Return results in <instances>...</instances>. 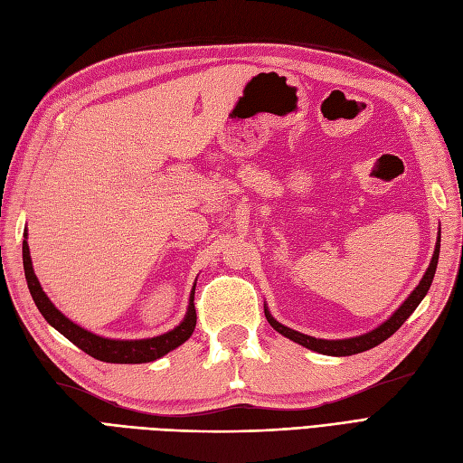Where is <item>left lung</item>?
Instances as JSON below:
<instances>
[{
	"label": "left lung",
	"instance_id": "1",
	"mask_svg": "<svg viewBox=\"0 0 463 463\" xmlns=\"http://www.w3.org/2000/svg\"><path fill=\"white\" fill-rule=\"evenodd\" d=\"M439 253H440V233L437 237V245H434V253H432V259H430V264L427 272L423 274L421 282H419V286L410 293V298L405 299L398 309L392 313L383 325H378L376 328H373L371 332H365L361 335H354V338H344V340H322V338H315V335H307L303 332H298L293 328H288L284 326L282 322H278L270 311L269 307L264 305V315H266V320L270 322V326L279 332L282 335H286V338H289L291 342H296L307 349H311V352H317V354H322V355H334V357H345V355H355V354H361V352H367V349L383 344L384 340H388L392 334H394L405 320L410 318V315L417 309V305L423 301V298L427 296V291L432 284V278H434V272H437V264H439Z\"/></svg>",
	"mask_w": 463,
	"mask_h": 463
}]
</instances>
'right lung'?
<instances>
[{"label": "right lung", "mask_w": 463, "mask_h": 463, "mask_svg": "<svg viewBox=\"0 0 463 463\" xmlns=\"http://www.w3.org/2000/svg\"><path fill=\"white\" fill-rule=\"evenodd\" d=\"M24 241H23V266H24V278L26 284H29L31 296L38 307V311L48 320V325L53 326L60 334H63L69 342H73L79 349L89 354L90 357L106 363H150L170 354L172 349L185 344L197 325V311H194V284L189 296L187 313L184 320L174 330H167L160 335H154V338H143V340H114V338H104V335H98L87 328L79 326L77 322L67 318L58 307H55L46 291L42 289L38 278L33 269L31 260V249L26 240H29V233L24 230Z\"/></svg>", "instance_id": "obj_1"}]
</instances>
